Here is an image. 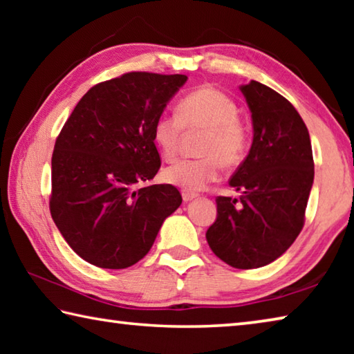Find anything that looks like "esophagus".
<instances>
[{
  "instance_id": "1",
  "label": "esophagus",
  "mask_w": 354,
  "mask_h": 354,
  "mask_svg": "<svg viewBox=\"0 0 354 354\" xmlns=\"http://www.w3.org/2000/svg\"><path fill=\"white\" fill-rule=\"evenodd\" d=\"M196 196H198V195H196V194H192V192H183V200L185 201V203H189V201H192V200H195L196 198Z\"/></svg>"
}]
</instances>
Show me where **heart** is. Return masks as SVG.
<instances>
[{
	"label": "heart",
	"instance_id": "1",
	"mask_svg": "<svg viewBox=\"0 0 354 354\" xmlns=\"http://www.w3.org/2000/svg\"><path fill=\"white\" fill-rule=\"evenodd\" d=\"M185 131L205 129L200 143L201 158L183 159L164 169L162 178L185 192H200L217 181L221 162L239 164L248 145L247 129L239 120L236 101L211 86H201L185 95L175 113H160L153 127L156 147L165 159L178 154Z\"/></svg>",
	"mask_w": 354,
	"mask_h": 354
}]
</instances>
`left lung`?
<instances>
[{"label": "left lung", "mask_w": 354, "mask_h": 354, "mask_svg": "<svg viewBox=\"0 0 354 354\" xmlns=\"http://www.w3.org/2000/svg\"><path fill=\"white\" fill-rule=\"evenodd\" d=\"M241 92L253 122L250 153L230 179L241 196H217L206 239L227 266L250 270L278 259L303 230L314 159L306 124L289 101L257 81Z\"/></svg>", "instance_id": "8db88e82"}]
</instances>
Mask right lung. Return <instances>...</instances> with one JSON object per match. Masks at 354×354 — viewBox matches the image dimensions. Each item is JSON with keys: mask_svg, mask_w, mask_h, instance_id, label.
Instances as JSON below:
<instances>
[{"mask_svg": "<svg viewBox=\"0 0 354 354\" xmlns=\"http://www.w3.org/2000/svg\"><path fill=\"white\" fill-rule=\"evenodd\" d=\"M185 81V75L131 71L100 82L56 139L51 217L71 250L92 266H134L181 206L175 185H139L159 170L154 122Z\"/></svg>", "mask_w": 354, "mask_h": 354, "instance_id": "add662e5", "label": "right lung"}]
</instances>
